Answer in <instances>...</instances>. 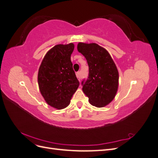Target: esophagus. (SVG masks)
I'll use <instances>...</instances> for the list:
<instances>
[{"label":"esophagus","mask_w":158,"mask_h":158,"mask_svg":"<svg viewBox=\"0 0 158 158\" xmlns=\"http://www.w3.org/2000/svg\"><path fill=\"white\" fill-rule=\"evenodd\" d=\"M76 77H77V78L78 79V80L80 81L81 77H80V73H79V72H77V73H76Z\"/></svg>","instance_id":"esophagus-1"}]
</instances>
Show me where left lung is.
Returning a JSON list of instances; mask_svg holds the SVG:
<instances>
[{
	"label": "left lung",
	"instance_id": "left-lung-1",
	"mask_svg": "<svg viewBox=\"0 0 158 158\" xmlns=\"http://www.w3.org/2000/svg\"><path fill=\"white\" fill-rule=\"evenodd\" d=\"M78 51L87 60L89 74L82 82V90L94 106H107L115 96L118 85L117 66L107 50L96 44L79 43Z\"/></svg>",
	"mask_w": 158,
	"mask_h": 158
}]
</instances>
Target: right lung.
I'll return each instance as SVG.
<instances>
[{
	"label": "right lung",
	"instance_id": "add662e5",
	"mask_svg": "<svg viewBox=\"0 0 158 158\" xmlns=\"http://www.w3.org/2000/svg\"><path fill=\"white\" fill-rule=\"evenodd\" d=\"M73 44L56 45L47 52L38 72L41 95L49 106L62 109L67 107L80 82L70 60Z\"/></svg>",
	"mask_w": 158,
	"mask_h": 158
}]
</instances>
